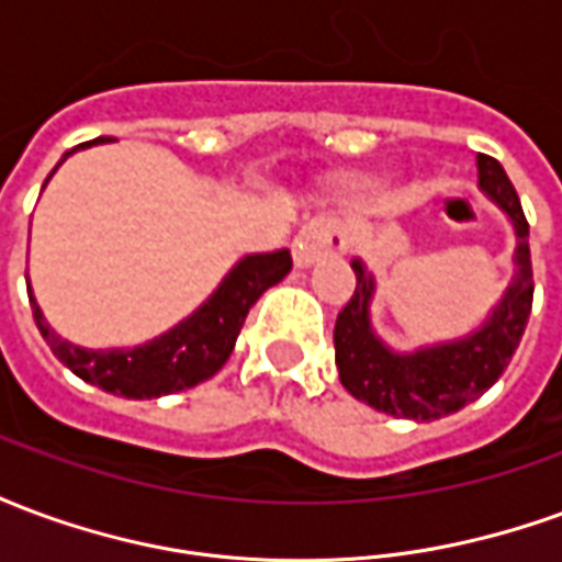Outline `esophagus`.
<instances>
[{"mask_svg": "<svg viewBox=\"0 0 562 562\" xmlns=\"http://www.w3.org/2000/svg\"><path fill=\"white\" fill-rule=\"evenodd\" d=\"M342 249H346V228L334 216H316V220H310L297 232L292 244L294 265L297 268H306V265H313L318 258L337 256Z\"/></svg>", "mask_w": 562, "mask_h": 562, "instance_id": "1", "label": "esophagus"}]
</instances>
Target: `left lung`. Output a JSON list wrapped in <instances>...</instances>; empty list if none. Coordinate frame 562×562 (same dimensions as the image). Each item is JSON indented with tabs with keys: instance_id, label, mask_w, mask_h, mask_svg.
Instances as JSON below:
<instances>
[{
	"instance_id": "8db88e82",
	"label": "left lung",
	"mask_w": 562,
	"mask_h": 562,
	"mask_svg": "<svg viewBox=\"0 0 562 562\" xmlns=\"http://www.w3.org/2000/svg\"><path fill=\"white\" fill-rule=\"evenodd\" d=\"M479 186L506 210L518 237L515 246L518 273L494 310V316L467 340L422 349L415 355L391 352L370 328L367 306L373 297V280L361 261H352L358 285L349 304L337 316L334 349H337L342 389L355 401L397 418L434 422L479 401L503 376L532 310V261L530 240H527L530 225L503 165L484 153H479Z\"/></svg>"
}]
</instances>
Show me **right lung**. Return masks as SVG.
<instances>
[{
  "label": "right lung",
  "mask_w": 562,
  "mask_h": 562,
  "mask_svg": "<svg viewBox=\"0 0 562 562\" xmlns=\"http://www.w3.org/2000/svg\"><path fill=\"white\" fill-rule=\"evenodd\" d=\"M90 144H95V140H87L80 147H90ZM71 153H66V156H71ZM66 156H63V161H66ZM54 171H50V177H54ZM289 270H292L289 249L246 256L244 261L234 265L232 273L222 280L220 289L210 294V301L198 313H192L168 334H161L147 346H135V349H111V352L99 349V352H92V349H80L75 342L56 337L50 325L44 322L42 310L35 304L30 289L32 318L42 330L44 342L50 346V352L75 376L90 382V385H99L102 391L120 394V397L149 401V397L192 389L213 373H220L222 364L228 361V355L234 352V342L244 328L246 313Z\"/></svg>",
  "instance_id": "add662e5"
}]
</instances>
